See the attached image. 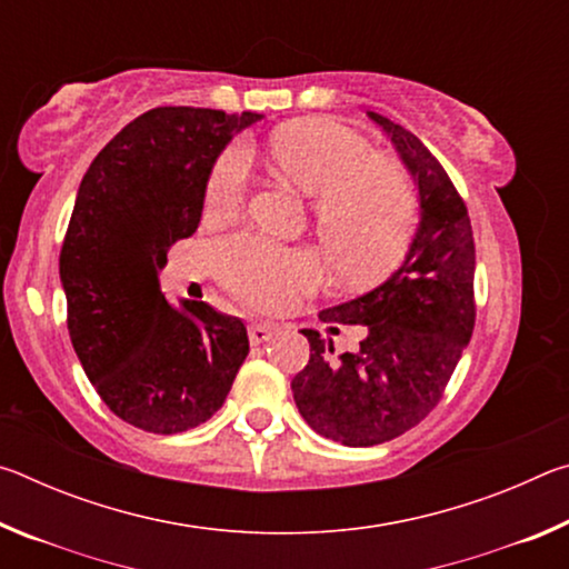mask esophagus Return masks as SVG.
Instances as JSON below:
<instances>
[{
  "mask_svg": "<svg viewBox=\"0 0 569 569\" xmlns=\"http://www.w3.org/2000/svg\"><path fill=\"white\" fill-rule=\"evenodd\" d=\"M273 336H276V326H271V323H250L248 326V339L253 346L271 341Z\"/></svg>",
  "mask_w": 569,
  "mask_h": 569,
  "instance_id": "obj_1",
  "label": "esophagus"
}]
</instances>
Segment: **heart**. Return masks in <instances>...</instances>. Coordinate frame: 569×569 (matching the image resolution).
I'll use <instances>...</instances> for the list:
<instances>
[{"mask_svg":"<svg viewBox=\"0 0 569 569\" xmlns=\"http://www.w3.org/2000/svg\"><path fill=\"white\" fill-rule=\"evenodd\" d=\"M266 162L278 178L313 200V226L336 276L373 283L401 261L413 226V192L399 168L373 160L361 134L329 120H298L266 142ZM248 166L228 150L210 170L206 213L228 218L243 206ZM226 281L250 303L278 308L311 291L321 271L311 256L288 253L268 240L238 236L216 248Z\"/></svg>","mask_w":569,"mask_h":569,"instance_id":"obj_1","label":"heart"}]
</instances>
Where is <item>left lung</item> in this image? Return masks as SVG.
<instances>
[{
    "mask_svg": "<svg viewBox=\"0 0 569 569\" xmlns=\"http://www.w3.org/2000/svg\"><path fill=\"white\" fill-rule=\"evenodd\" d=\"M419 186V228L389 281L326 308L323 323H361L359 349L336 356L319 331L303 329L311 359L291 389L308 427L346 447L401 437L437 407L475 331V236L465 200L417 134L379 112Z\"/></svg>",
    "mask_w": 569,
    "mask_h": 569,
    "instance_id": "left-lung-1",
    "label": "left lung"
}]
</instances>
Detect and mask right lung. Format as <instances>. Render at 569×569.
Here are the masks:
<instances>
[{"label":"right lung","mask_w":569,"mask_h":569,"mask_svg":"<svg viewBox=\"0 0 569 569\" xmlns=\"http://www.w3.org/2000/svg\"><path fill=\"white\" fill-rule=\"evenodd\" d=\"M263 114L156 108L114 134L77 190L60 253L67 329L114 417L178 435L223 407L248 356L246 323L203 301H166L158 271L190 238L230 138Z\"/></svg>","instance_id":"1"}]
</instances>
